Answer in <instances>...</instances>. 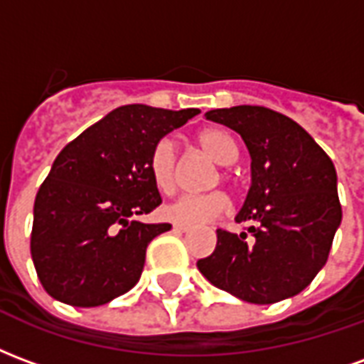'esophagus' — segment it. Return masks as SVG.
<instances>
[{
  "label": "esophagus",
  "instance_id": "34e87169",
  "mask_svg": "<svg viewBox=\"0 0 364 364\" xmlns=\"http://www.w3.org/2000/svg\"><path fill=\"white\" fill-rule=\"evenodd\" d=\"M173 230L175 232H187L189 226H187V224H173Z\"/></svg>",
  "mask_w": 364,
  "mask_h": 364
}]
</instances>
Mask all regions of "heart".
<instances>
[{"instance_id":"1","label":"heart","mask_w":364,"mask_h":364,"mask_svg":"<svg viewBox=\"0 0 364 364\" xmlns=\"http://www.w3.org/2000/svg\"><path fill=\"white\" fill-rule=\"evenodd\" d=\"M197 144L200 150L220 164L230 166L237 158V144L232 136L218 127H206L197 132ZM150 175L154 185L161 193H171L177 183V154L171 140H159L150 156ZM224 181L234 183V177L224 171ZM230 198L222 191H210L203 195H181L164 206V216L175 224H203L228 210Z\"/></svg>"}]
</instances>
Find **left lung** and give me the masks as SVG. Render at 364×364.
Wrapping results in <instances>:
<instances>
[{
    "label": "left lung",
    "instance_id": "1",
    "mask_svg": "<svg viewBox=\"0 0 364 364\" xmlns=\"http://www.w3.org/2000/svg\"><path fill=\"white\" fill-rule=\"evenodd\" d=\"M206 119L236 130L252 156V187L236 222L216 230V250L197 261L206 281L252 304L304 290L328 261L341 224L333 161L298 122L257 105L214 109Z\"/></svg>",
    "mask_w": 364,
    "mask_h": 364
}]
</instances>
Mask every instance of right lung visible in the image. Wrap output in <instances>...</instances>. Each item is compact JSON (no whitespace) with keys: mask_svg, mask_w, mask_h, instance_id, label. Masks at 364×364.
Wrapping results in <instances>:
<instances>
[{"mask_svg":"<svg viewBox=\"0 0 364 364\" xmlns=\"http://www.w3.org/2000/svg\"><path fill=\"white\" fill-rule=\"evenodd\" d=\"M198 112L124 105L60 151L36 193L31 232L36 274L52 298L93 308L138 282L148 244L171 228L134 220L161 205L151 150Z\"/></svg>","mask_w":364,"mask_h":364,"instance_id":"obj_1","label":"right lung"}]
</instances>
